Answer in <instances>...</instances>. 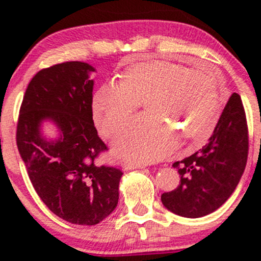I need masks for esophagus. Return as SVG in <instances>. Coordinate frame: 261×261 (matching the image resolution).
<instances>
[{"instance_id":"esophagus-1","label":"esophagus","mask_w":261,"mask_h":261,"mask_svg":"<svg viewBox=\"0 0 261 261\" xmlns=\"http://www.w3.org/2000/svg\"><path fill=\"white\" fill-rule=\"evenodd\" d=\"M146 165L144 164H135V163H126L123 165V169L128 171V170H134V169H145Z\"/></svg>"}]
</instances>
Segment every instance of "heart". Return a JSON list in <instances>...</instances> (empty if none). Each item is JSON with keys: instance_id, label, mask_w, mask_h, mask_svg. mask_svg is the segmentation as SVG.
Returning a JSON list of instances; mask_svg holds the SVG:
<instances>
[{"instance_id": "1", "label": "heart", "mask_w": 261, "mask_h": 261, "mask_svg": "<svg viewBox=\"0 0 261 261\" xmlns=\"http://www.w3.org/2000/svg\"><path fill=\"white\" fill-rule=\"evenodd\" d=\"M146 101L147 114L122 127L115 139L117 153L135 163H152L169 155L177 135L198 144L208 137L220 110L216 71L170 62L128 67L120 81L103 83L94 95V113L105 135H113Z\"/></svg>"}]
</instances>
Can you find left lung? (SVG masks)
I'll use <instances>...</instances> for the list:
<instances>
[{
	"mask_svg": "<svg viewBox=\"0 0 261 261\" xmlns=\"http://www.w3.org/2000/svg\"><path fill=\"white\" fill-rule=\"evenodd\" d=\"M248 155V128L241 97L228 99L208 144L173 164L177 189L164 192V206L176 215L197 219L220 208L238 187Z\"/></svg>",
	"mask_w": 261,
	"mask_h": 261,
	"instance_id": "1",
	"label": "left lung"
}]
</instances>
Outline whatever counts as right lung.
I'll use <instances>...</instances> for the list:
<instances>
[{
  "mask_svg": "<svg viewBox=\"0 0 261 261\" xmlns=\"http://www.w3.org/2000/svg\"><path fill=\"white\" fill-rule=\"evenodd\" d=\"M88 63L66 62L42 69L24 92L16 127V145L39 197L60 219L94 226L119 202L122 171L98 163L108 151L92 120ZM44 120L59 128L56 139L41 133Z\"/></svg>",
  "mask_w": 261,
  "mask_h": 261,
  "instance_id": "right-lung-1",
  "label": "right lung"
}]
</instances>
